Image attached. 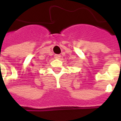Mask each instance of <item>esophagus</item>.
I'll list each match as a JSON object with an SVG mask.
<instances>
[{"label": "esophagus", "instance_id": "34e87169", "mask_svg": "<svg viewBox=\"0 0 121 121\" xmlns=\"http://www.w3.org/2000/svg\"><path fill=\"white\" fill-rule=\"evenodd\" d=\"M61 57V56L60 54H55L54 55V58L55 59H60Z\"/></svg>", "mask_w": 121, "mask_h": 121}]
</instances>
